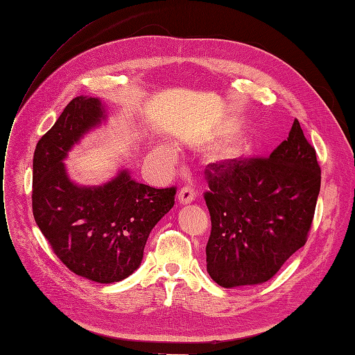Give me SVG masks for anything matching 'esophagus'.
<instances>
[{
  "label": "esophagus",
  "mask_w": 355,
  "mask_h": 355,
  "mask_svg": "<svg viewBox=\"0 0 355 355\" xmlns=\"http://www.w3.org/2000/svg\"><path fill=\"white\" fill-rule=\"evenodd\" d=\"M196 198V190L191 187V186H184L181 187L180 190V194H178V199L181 203H191Z\"/></svg>",
  "instance_id": "obj_1"
}]
</instances>
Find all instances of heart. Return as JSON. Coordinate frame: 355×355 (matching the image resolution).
<instances>
[{
  "mask_svg": "<svg viewBox=\"0 0 355 355\" xmlns=\"http://www.w3.org/2000/svg\"><path fill=\"white\" fill-rule=\"evenodd\" d=\"M159 153H161L164 157H171V152H169V150H166V149H161V150H159Z\"/></svg>",
  "mask_w": 355,
  "mask_h": 355,
  "instance_id": "heart-1",
  "label": "heart"
}]
</instances>
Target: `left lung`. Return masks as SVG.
I'll list each match as a JSON object with an SVG mask.
<instances>
[{
    "label": "left lung",
    "mask_w": 355,
    "mask_h": 355,
    "mask_svg": "<svg viewBox=\"0 0 355 355\" xmlns=\"http://www.w3.org/2000/svg\"><path fill=\"white\" fill-rule=\"evenodd\" d=\"M207 273L220 286L272 279L307 241L320 191V165L298 120L269 156L209 164Z\"/></svg>",
    "instance_id": "1"
}]
</instances>
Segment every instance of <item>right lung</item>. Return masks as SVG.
Wrapping results in <instances>:
<instances>
[{"mask_svg": "<svg viewBox=\"0 0 355 355\" xmlns=\"http://www.w3.org/2000/svg\"><path fill=\"white\" fill-rule=\"evenodd\" d=\"M103 116L101 102L77 96L37 141L32 209L52 252L78 277L118 282L141 263L152 228L175 202L177 187L155 189L121 171L102 187H78L62 159Z\"/></svg>", "mask_w": 355, "mask_h": 355, "instance_id": "1", "label": "right lung"}]
</instances>
